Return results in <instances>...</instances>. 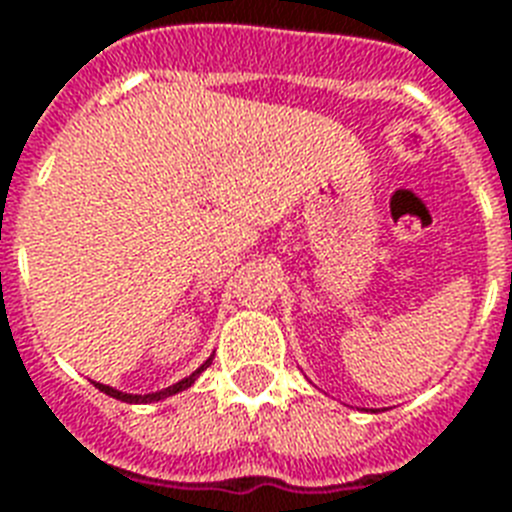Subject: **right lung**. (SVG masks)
Returning a JSON list of instances; mask_svg holds the SVG:
<instances>
[{
	"label": "right lung",
	"mask_w": 512,
	"mask_h": 512,
	"mask_svg": "<svg viewBox=\"0 0 512 512\" xmlns=\"http://www.w3.org/2000/svg\"><path fill=\"white\" fill-rule=\"evenodd\" d=\"M209 364H212V358H207V361H204V364H201L199 369H196V372L188 374V377H185V380L175 382V385H170V388L156 390V393H140V396H138V393H122V390L111 388V385H103V382H95V388L103 390V393H106V396L119 398V401H127V404H151V401H162V398L175 396V393H180V390L191 388L193 382H196V377H199V374L204 372V369H207Z\"/></svg>",
	"instance_id": "obj_1"
}]
</instances>
